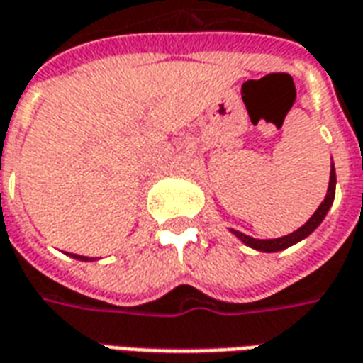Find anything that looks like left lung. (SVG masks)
<instances>
[{
  "label": "left lung",
  "instance_id": "1",
  "mask_svg": "<svg viewBox=\"0 0 363 363\" xmlns=\"http://www.w3.org/2000/svg\"><path fill=\"white\" fill-rule=\"evenodd\" d=\"M335 189H337V174H335V164L330 166V178H329V189H327V195H325V201H323L319 208H317L313 216L309 218L301 228H298L296 232L292 234H288V236H282V238H274V240H255V238L251 236H245L242 232H238V230H230L232 234L236 238H240L245 245H250L253 250L257 251H265V253H274V251H282L294 245V243L301 242L303 238H308L313 230L319 226L323 222V218L327 216L329 213L330 205H333V201H335Z\"/></svg>",
  "mask_w": 363,
  "mask_h": 363
}]
</instances>
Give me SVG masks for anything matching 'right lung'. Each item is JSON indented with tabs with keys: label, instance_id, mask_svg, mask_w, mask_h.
<instances>
[{
	"label": "right lung",
	"instance_id": "obj_1",
	"mask_svg": "<svg viewBox=\"0 0 363 363\" xmlns=\"http://www.w3.org/2000/svg\"><path fill=\"white\" fill-rule=\"evenodd\" d=\"M71 257H73V259H79V261H92V259L84 257V255H75V253H71Z\"/></svg>",
	"mask_w": 363,
	"mask_h": 363
}]
</instances>
